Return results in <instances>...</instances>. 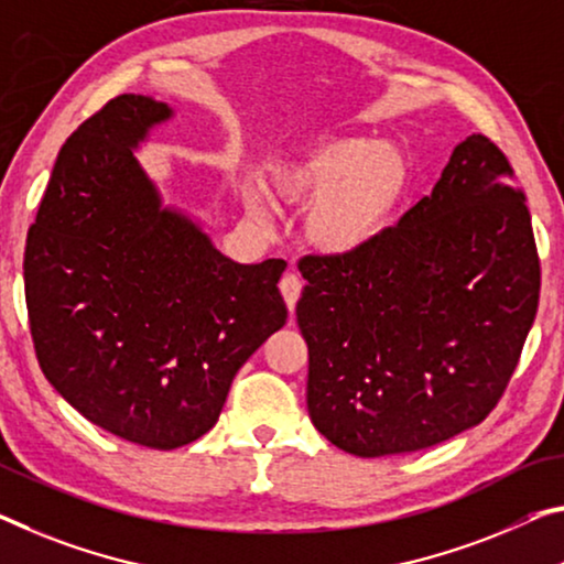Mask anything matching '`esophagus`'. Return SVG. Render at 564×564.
<instances>
[{
  "mask_svg": "<svg viewBox=\"0 0 564 564\" xmlns=\"http://www.w3.org/2000/svg\"><path fill=\"white\" fill-rule=\"evenodd\" d=\"M280 292H282V297H284V302H288V310L290 312H294V305H297V300H300V292H302V280H300V274H294V272H288L280 280Z\"/></svg>",
  "mask_w": 564,
  "mask_h": 564,
  "instance_id": "obj_1",
  "label": "esophagus"
}]
</instances>
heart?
Returning a JSON list of instances; mask_svg holds the SVG:
<instances>
[{
  "label": "heart",
  "instance_id": "1",
  "mask_svg": "<svg viewBox=\"0 0 564 564\" xmlns=\"http://www.w3.org/2000/svg\"><path fill=\"white\" fill-rule=\"evenodd\" d=\"M405 155L368 138H323L270 163V184L292 202H310L307 237L325 254H352L376 241L409 188ZM247 206L262 216V198L247 188Z\"/></svg>",
  "mask_w": 564,
  "mask_h": 564
}]
</instances>
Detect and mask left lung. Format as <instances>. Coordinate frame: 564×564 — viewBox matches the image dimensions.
Instances as JSON below:
<instances>
[{"label": "left lung", "mask_w": 564, "mask_h": 564, "mask_svg": "<svg viewBox=\"0 0 564 564\" xmlns=\"http://www.w3.org/2000/svg\"><path fill=\"white\" fill-rule=\"evenodd\" d=\"M507 155L474 133L395 227L307 254L297 325L307 411L343 452L436 446L499 403L540 302V257Z\"/></svg>", "instance_id": "1"}]
</instances>
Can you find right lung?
<instances>
[{
	"instance_id": "1",
	"label": "right lung",
	"mask_w": 564,
	"mask_h": 564,
	"mask_svg": "<svg viewBox=\"0 0 564 564\" xmlns=\"http://www.w3.org/2000/svg\"><path fill=\"white\" fill-rule=\"evenodd\" d=\"M173 110L118 95L67 138L24 247L40 368L95 426L149 448L204 436L229 386L288 323V262L239 264L163 209L135 159Z\"/></svg>"
}]
</instances>
